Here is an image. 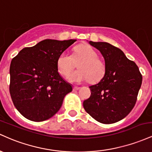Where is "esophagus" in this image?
I'll use <instances>...</instances> for the list:
<instances>
[{
	"instance_id": "obj_1",
	"label": "esophagus",
	"mask_w": 152,
	"mask_h": 152,
	"mask_svg": "<svg viewBox=\"0 0 152 152\" xmlns=\"http://www.w3.org/2000/svg\"><path fill=\"white\" fill-rule=\"evenodd\" d=\"M80 88V87H78V86H74V91H77Z\"/></svg>"
}]
</instances>
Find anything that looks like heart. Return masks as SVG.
Masks as SVG:
<instances>
[{"instance_id":"heart-1","label":"heart","mask_w":152,"mask_h":152,"mask_svg":"<svg viewBox=\"0 0 152 152\" xmlns=\"http://www.w3.org/2000/svg\"><path fill=\"white\" fill-rule=\"evenodd\" d=\"M78 64L79 70L71 74L69 78L74 83H80L88 80L90 83H96L105 75V64L98 58V54L89 45L75 47L71 56L62 53L57 60L58 70L64 76H69Z\"/></svg>"}]
</instances>
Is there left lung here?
<instances>
[{
	"label": "left lung",
	"mask_w": 152,
	"mask_h": 152,
	"mask_svg": "<svg viewBox=\"0 0 152 152\" xmlns=\"http://www.w3.org/2000/svg\"><path fill=\"white\" fill-rule=\"evenodd\" d=\"M89 43L102 54L106 73L97 84L89 86L91 94L83 102V108L100 123H116L133 109L142 76L137 64L118 48L106 42Z\"/></svg>",
	"instance_id": "obj_1"
}]
</instances>
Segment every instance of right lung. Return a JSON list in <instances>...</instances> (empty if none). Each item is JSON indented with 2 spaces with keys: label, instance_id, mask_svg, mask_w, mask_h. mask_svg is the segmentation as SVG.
Wrapping results in <instances>:
<instances>
[{
  "label": "right lung",
  "instance_id": "right-lung-1",
  "mask_svg": "<svg viewBox=\"0 0 152 152\" xmlns=\"http://www.w3.org/2000/svg\"><path fill=\"white\" fill-rule=\"evenodd\" d=\"M76 40L46 39L23 48L10 66V96L27 119L43 121L55 115L72 86L64 81L57 67L58 56Z\"/></svg>",
  "mask_w": 152,
  "mask_h": 152
}]
</instances>
